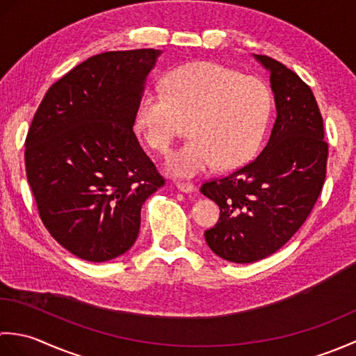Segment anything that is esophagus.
<instances>
[{"instance_id":"1","label":"esophagus","mask_w":356,"mask_h":356,"mask_svg":"<svg viewBox=\"0 0 356 356\" xmlns=\"http://www.w3.org/2000/svg\"><path fill=\"white\" fill-rule=\"evenodd\" d=\"M176 188H177L179 191L186 193V194L194 193V190H195V186L193 184H190V182H176Z\"/></svg>"}]
</instances>
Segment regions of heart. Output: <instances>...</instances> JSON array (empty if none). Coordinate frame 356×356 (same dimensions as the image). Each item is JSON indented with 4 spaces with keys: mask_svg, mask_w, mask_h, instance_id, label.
<instances>
[{
    "mask_svg": "<svg viewBox=\"0 0 356 356\" xmlns=\"http://www.w3.org/2000/svg\"><path fill=\"white\" fill-rule=\"evenodd\" d=\"M163 92L143 95L136 125L151 148L166 153L190 119L193 138L170 154L166 171L194 177L220 166L237 168L257 154L270 115L263 81L211 61L179 67L166 74Z\"/></svg>",
    "mask_w": 356,
    "mask_h": 356,
    "instance_id": "1",
    "label": "heart"
}]
</instances>
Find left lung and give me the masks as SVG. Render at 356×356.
Segmentation results:
<instances>
[{"mask_svg":"<svg viewBox=\"0 0 356 356\" xmlns=\"http://www.w3.org/2000/svg\"><path fill=\"white\" fill-rule=\"evenodd\" d=\"M269 72L275 122L251 163L205 182L220 217L205 231L211 251L232 263H252L278 251L315 205L326 177L327 143L312 90L297 73L269 56L254 55Z\"/></svg>","mask_w":356,"mask_h":356,"instance_id":"left-lung-1","label":"left lung"}]
</instances>
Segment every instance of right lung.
I'll return each instance as SVG.
<instances>
[{"mask_svg": "<svg viewBox=\"0 0 356 356\" xmlns=\"http://www.w3.org/2000/svg\"><path fill=\"white\" fill-rule=\"evenodd\" d=\"M161 50L105 51L55 82L26 139V172L45 228L87 261L122 255L165 180L133 131Z\"/></svg>", "mask_w": 356, "mask_h": 356, "instance_id": "add662e5", "label": "right lung"}]
</instances>
